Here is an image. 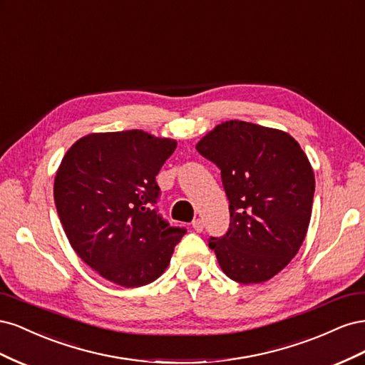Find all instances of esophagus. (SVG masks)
<instances>
[{
  "label": "esophagus",
  "instance_id": "esophagus-1",
  "mask_svg": "<svg viewBox=\"0 0 365 365\" xmlns=\"http://www.w3.org/2000/svg\"><path fill=\"white\" fill-rule=\"evenodd\" d=\"M192 227H193V230L196 231V233H201V231L204 230V222H202V219H195L193 222H192Z\"/></svg>",
  "mask_w": 365,
  "mask_h": 365
}]
</instances>
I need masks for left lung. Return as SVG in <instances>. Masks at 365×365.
Wrapping results in <instances>:
<instances>
[{"mask_svg":"<svg viewBox=\"0 0 365 365\" xmlns=\"http://www.w3.org/2000/svg\"><path fill=\"white\" fill-rule=\"evenodd\" d=\"M220 170L230 227L208 247L231 280L250 284L280 272L300 250L312 213L315 178L286 132L230 120L196 145Z\"/></svg>","mask_w":365,"mask_h":365,"instance_id":"1","label":"left lung"}]
</instances>
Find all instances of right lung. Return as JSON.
Wrapping results in <instances>:
<instances>
[{
  "label": "right lung",
  "mask_w": 365,
  "mask_h": 365,
  "mask_svg": "<svg viewBox=\"0 0 365 365\" xmlns=\"http://www.w3.org/2000/svg\"><path fill=\"white\" fill-rule=\"evenodd\" d=\"M176 141L138 129L91 134L65 153L54 202L73 250L88 267L125 288L145 286L168 268L187 233L158 213L155 176Z\"/></svg>",
  "instance_id": "right-lung-1"
}]
</instances>
